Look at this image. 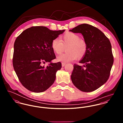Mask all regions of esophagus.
Masks as SVG:
<instances>
[{"instance_id":"esophagus-1","label":"esophagus","mask_w":123,"mask_h":123,"mask_svg":"<svg viewBox=\"0 0 123 123\" xmlns=\"http://www.w3.org/2000/svg\"><path fill=\"white\" fill-rule=\"evenodd\" d=\"M65 65H66V63H62V67H64Z\"/></svg>"}]
</instances>
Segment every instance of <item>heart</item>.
Here are the masks:
<instances>
[{"instance_id": "b5f03b06", "label": "heart", "mask_w": 123, "mask_h": 123, "mask_svg": "<svg viewBox=\"0 0 123 123\" xmlns=\"http://www.w3.org/2000/svg\"><path fill=\"white\" fill-rule=\"evenodd\" d=\"M52 48L54 53L59 54L67 47V53H62L57 57L58 62H68L75 60L78 57H83L87 51V44L80 35L72 32L65 34L61 37L54 39L52 42Z\"/></svg>"}]
</instances>
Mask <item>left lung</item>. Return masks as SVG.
<instances>
[{"label":"left lung","instance_id":"left-lung-1","mask_svg":"<svg viewBox=\"0 0 123 123\" xmlns=\"http://www.w3.org/2000/svg\"><path fill=\"white\" fill-rule=\"evenodd\" d=\"M81 33L87 44V51L79 62L83 66L74 64L71 79L79 90L92 92L100 87L108 80L114 62L112 46L108 38L99 29L83 24L70 30Z\"/></svg>","mask_w":123,"mask_h":123}]
</instances>
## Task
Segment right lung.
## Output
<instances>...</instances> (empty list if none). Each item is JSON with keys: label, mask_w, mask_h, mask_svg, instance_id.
<instances>
[{"label": "right lung", "mask_w": 123, "mask_h": 123, "mask_svg": "<svg viewBox=\"0 0 123 123\" xmlns=\"http://www.w3.org/2000/svg\"><path fill=\"white\" fill-rule=\"evenodd\" d=\"M65 30L52 31L45 26H33L17 38L14 45L13 65L22 85L35 93L50 88L62 68L60 62L52 63L56 56L52 48L53 40ZM50 62L46 68L41 64Z\"/></svg>", "instance_id": "obj_1"}]
</instances>
